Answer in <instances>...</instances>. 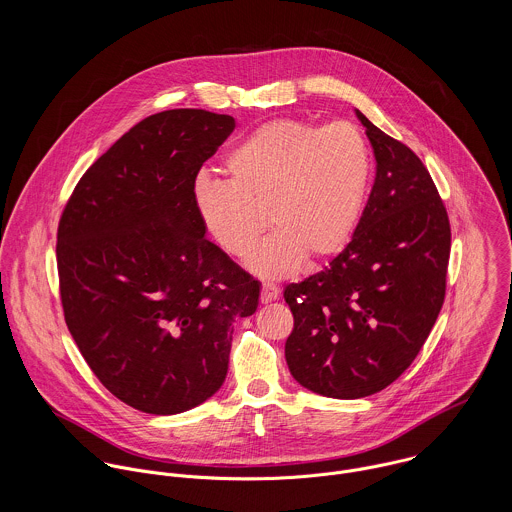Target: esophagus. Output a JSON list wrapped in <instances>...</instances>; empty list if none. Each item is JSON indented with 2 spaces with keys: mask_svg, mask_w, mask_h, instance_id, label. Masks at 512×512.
<instances>
[{
  "mask_svg": "<svg viewBox=\"0 0 512 512\" xmlns=\"http://www.w3.org/2000/svg\"><path fill=\"white\" fill-rule=\"evenodd\" d=\"M278 297H280V290H278L276 286H272V284H264V286H262V295H260L262 303H272V301H276Z\"/></svg>",
  "mask_w": 512,
  "mask_h": 512,
  "instance_id": "1",
  "label": "esophagus"
}]
</instances>
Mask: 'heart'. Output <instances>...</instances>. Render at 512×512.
Returning <instances> with one entry per match:
<instances>
[{
  "label": "heart",
  "instance_id": "b5f03b06",
  "mask_svg": "<svg viewBox=\"0 0 512 512\" xmlns=\"http://www.w3.org/2000/svg\"><path fill=\"white\" fill-rule=\"evenodd\" d=\"M226 179L199 175L191 201L207 234L244 258L268 222L276 228L248 258L250 272L282 278L337 254L363 217L372 159L349 122L323 128L276 120L226 153Z\"/></svg>",
  "mask_w": 512,
  "mask_h": 512
}]
</instances>
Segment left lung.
Segmentation results:
<instances>
[{"mask_svg":"<svg viewBox=\"0 0 512 512\" xmlns=\"http://www.w3.org/2000/svg\"><path fill=\"white\" fill-rule=\"evenodd\" d=\"M355 114L376 159L363 217L325 270L284 290L293 378L341 400L380 392L412 365L443 305L451 248L445 207L420 157Z\"/></svg>","mask_w":512,"mask_h":512,"instance_id":"8db88e82","label":"left lung"}]
</instances>
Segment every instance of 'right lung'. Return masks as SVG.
Here are the masks:
<instances>
[{
    "mask_svg": "<svg viewBox=\"0 0 512 512\" xmlns=\"http://www.w3.org/2000/svg\"><path fill=\"white\" fill-rule=\"evenodd\" d=\"M232 116L153 114L74 187L57 234L65 321L98 380L128 406L181 414L224 382L234 321L260 282L207 240L191 201Z\"/></svg>",
    "mask_w": 512,
    "mask_h": 512,
    "instance_id": "add662e5",
    "label": "right lung"
}]
</instances>
